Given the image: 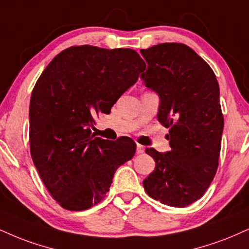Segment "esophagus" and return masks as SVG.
I'll list each match as a JSON object with an SVG mask.
<instances>
[{
	"mask_svg": "<svg viewBox=\"0 0 249 249\" xmlns=\"http://www.w3.org/2000/svg\"><path fill=\"white\" fill-rule=\"evenodd\" d=\"M143 151H145V147H143L142 145H139V143H138V145H137V153L142 154V153H143Z\"/></svg>",
	"mask_w": 249,
	"mask_h": 249,
	"instance_id": "1",
	"label": "esophagus"
}]
</instances>
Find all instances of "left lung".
I'll list each match as a JSON object with an SVG mask.
<instances>
[{"label":"left lung","instance_id":"left-lung-1","mask_svg":"<svg viewBox=\"0 0 249 249\" xmlns=\"http://www.w3.org/2000/svg\"><path fill=\"white\" fill-rule=\"evenodd\" d=\"M147 70L140 75L160 98L158 121L169 128L170 151L147 148L155 161L142 184L152 198L184 208L204 195L219 160L224 117L219 85L211 67L184 44L140 50Z\"/></svg>","mask_w":249,"mask_h":249}]
</instances>
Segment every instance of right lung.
<instances>
[{
	"mask_svg": "<svg viewBox=\"0 0 249 249\" xmlns=\"http://www.w3.org/2000/svg\"><path fill=\"white\" fill-rule=\"evenodd\" d=\"M134 50L82 45L59 53L41 73L30 101V151L45 187L64 209L100 203L119 166L136 153L127 137L91 133L95 117L109 113L145 71Z\"/></svg>",
	"mask_w": 249,
	"mask_h": 249,
	"instance_id": "obj_1",
	"label": "right lung"
}]
</instances>
